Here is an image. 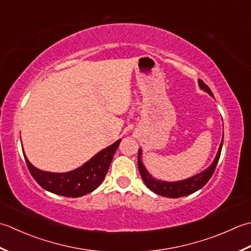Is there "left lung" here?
I'll use <instances>...</instances> for the list:
<instances>
[{
	"instance_id": "obj_1",
	"label": "left lung",
	"mask_w": 251,
	"mask_h": 251,
	"mask_svg": "<svg viewBox=\"0 0 251 251\" xmlns=\"http://www.w3.org/2000/svg\"><path fill=\"white\" fill-rule=\"evenodd\" d=\"M198 84H199V88L203 90L204 92H207L209 95H211L213 97L211 90L209 89V86L204 83L202 80L198 79ZM222 145H223V139L221 141V144H220L216 158H214L213 162L206 169V170H203L202 172L198 173V175L194 176L192 177L185 178V180L176 181V182H166V181H160L152 177L150 175V172L146 170L144 165H143L142 159H141L142 157L141 148L139 150V156H137V166H139V171L141 173L143 181L145 183V185L150 188L151 191L158 194V195L169 197V198H178V197L187 196L190 195V194H193L196 191L201 190V188L206 185L207 182L210 180L214 170H216L220 155H221Z\"/></svg>"
}]
</instances>
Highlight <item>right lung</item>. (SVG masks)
<instances>
[{"instance_id":"add662e5","label":"right lung","mask_w":251,"mask_h":251,"mask_svg":"<svg viewBox=\"0 0 251 251\" xmlns=\"http://www.w3.org/2000/svg\"><path fill=\"white\" fill-rule=\"evenodd\" d=\"M120 142L121 140H118L114 144L97 152L83 166L64 173L40 170L32 166L25 152L24 156L30 173L41 187L60 196L75 198L93 192L100 185L108 171L115 152L118 150Z\"/></svg>"}]
</instances>
